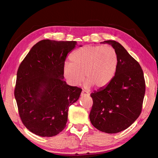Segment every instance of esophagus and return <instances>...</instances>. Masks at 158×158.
Listing matches in <instances>:
<instances>
[{
    "label": "esophagus",
    "mask_w": 158,
    "mask_h": 158,
    "mask_svg": "<svg viewBox=\"0 0 158 158\" xmlns=\"http://www.w3.org/2000/svg\"><path fill=\"white\" fill-rule=\"evenodd\" d=\"M85 96V95H89V93L86 91V90H83L82 92H81V96Z\"/></svg>",
    "instance_id": "esophagus-1"
}]
</instances>
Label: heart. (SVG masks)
I'll return each mask as SVG.
<instances>
[{
  "instance_id": "heart-1",
  "label": "heart",
  "mask_w": 158,
  "mask_h": 158,
  "mask_svg": "<svg viewBox=\"0 0 158 158\" xmlns=\"http://www.w3.org/2000/svg\"><path fill=\"white\" fill-rule=\"evenodd\" d=\"M64 63L63 75L69 84L77 85L85 78V87L100 89L107 85L116 73L118 56L111 47L88 45L77 49Z\"/></svg>"
}]
</instances>
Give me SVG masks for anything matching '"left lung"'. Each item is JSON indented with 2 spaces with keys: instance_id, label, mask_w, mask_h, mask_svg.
Here are the masks:
<instances>
[{
  "instance_id": "left-lung-1",
  "label": "left lung",
  "mask_w": 158,
  "mask_h": 158,
  "mask_svg": "<svg viewBox=\"0 0 158 158\" xmlns=\"http://www.w3.org/2000/svg\"><path fill=\"white\" fill-rule=\"evenodd\" d=\"M118 56V68L109 84L90 94L93 104L89 118L102 132L114 134L130 127L139 116L145 95L143 70L122 45L106 40Z\"/></svg>"
}]
</instances>
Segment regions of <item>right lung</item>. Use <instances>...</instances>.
<instances>
[{"label": "right lung", "mask_w": 158, "mask_h": 158, "mask_svg": "<svg viewBox=\"0 0 158 158\" xmlns=\"http://www.w3.org/2000/svg\"><path fill=\"white\" fill-rule=\"evenodd\" d=\"M76 45V41L43 40L19 67L15 97L21 121L35 135L59 134L66 127L69 107L79 100L82 90L67 84L63 72L67 56Z\"/></svg>", "instance_id": "1"}]
</instances>
